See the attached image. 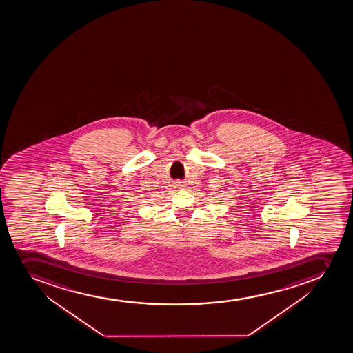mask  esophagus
<instances>
[{
    "label": "esophagus",
    "instance_id": "34e87169",
    "mask_svg": "<svg viewBox=\"0 0 353 353\" xmlns=\"http://www.w3.org/2000/svg\"><path fill=\"white\" fill-rule=\"evenodd\" d=\"M177 185H179V186H184V185H182V184H177Z\"/></svg>",
    "mask_w": 353,
    "mask_h": 353
}]
</instances>
